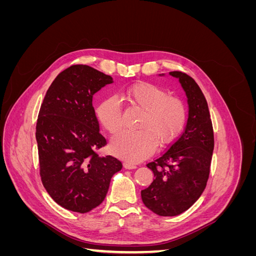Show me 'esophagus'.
<instances>
[{
  "label": "esophagus",
  "instance_id": "obj_1",
  "mask_svg": "<svg viewBox=\"0 0 256 256\" xmlns=\"http://www.w3.org/2000/svg\"><path fill=\"white\" fill-rule=\"evenodd\" d=\"M124 168H127V170H134V168H136V164H124Z\"/></svg>",
  "mask_w": 256,
  "mask_h": 256
}]
</instances>
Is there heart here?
Returning <instances> with one entry per match:
<instances>
[{
    "label": "heart",
    "instance_id": "obj_1",
    "mask_svg": "<svg viewBox=\"0 0 256 256\" xmlns=\"http://www.w3.org/2000/svg\"><path fill=\"white\" fill-rule=\"evenodd\" d=\"M122 97L134 106L143 110L138 128L124 130L111 141L113 154L129 162H140L159 146L172 143L182 131L187 122V108L180 98L170 96V92L157 84L138 82L126 88ZM97 118L110 134L122 128V110L115 97L104 99L96 110Z\"/></svg>",
    "mask_w": 256,
    "mask_h": 256
}]
</instances>
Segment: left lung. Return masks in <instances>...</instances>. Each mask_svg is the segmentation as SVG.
I'll return each instance as SVG.
<instances>
[{
  "label": "left lung",
  "instance_id": "1",
  "mask_svg": "<svg viewBox=\"0 0 256 256\" xmlns=\"http://www.w3.org/2000/svg\"><path fill=\"white\" fill-rule=\"evenodd\" d=\"M170 74L180 80L188 98L187 125L166 152L146 164L154 180L141 191L144 205L162 216L180 214L198 200L210 172L214 145L210 114L200 86L187 74Z\"/></svg>",
  "mask_w": 256,
  "mask_h": 256
}]
</instances>
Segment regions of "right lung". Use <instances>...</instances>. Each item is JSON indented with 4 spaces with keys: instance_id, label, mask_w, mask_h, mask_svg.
Masks as SVG:
<instances>
[{
    "instance_id": "add662e5",
    "label": "right lung",
    "mask_w": 256,
    "mask_h": 256,
    "mask_svg": "<svg viewBox=\"0 0 256 256\" xmlns=\"http://www.w3.org/2000/svg\"><path fill=\"white\" fill-rule=\"evenodd\" d=\"M113 82L88 65H72L58 74L42 104L36 141L44 187L60 206L85 214L102 203L120 160L99 157L106 144L99 132L92 96Z\"/></svg>"
}]
</instances>
